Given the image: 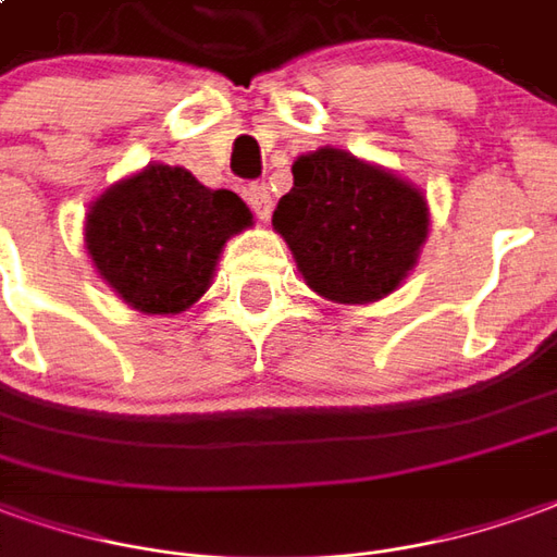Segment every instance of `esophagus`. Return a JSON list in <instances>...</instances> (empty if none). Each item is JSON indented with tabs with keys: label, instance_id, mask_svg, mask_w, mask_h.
Wrapping results in <instances>:
<instances>
[{
	"label": "esophagus",
	"instance_id": "34e87169",
	"mask_svg": "<svg viewBox=\"0 0 557 557\" xmlns=\"http://www.w3.org/2000/svg\"><path fill=\"white\" fill-rule=\"evenodd\" d=\"M245 199H248L251 212H255L260 221H267L272 214V197L263 184H248V187H245Z\"/></svg>",
	"mask_w": 557,
	"mask_h": 557
}]
</instances>
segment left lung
I'll return each mask as SVG.
<instances>
[{
    "mask_svg": "<svg viewBox=\"0 0 557 557\" xmlns=\"http://www.w3.org/2000/svg\"><path fill=\"white\" fill-rule=\"evenodd\" d=\"M290 172L272 227L306 285L336 302H373L400 285L428 239V202L416 187L339 148L300 157Z\"/></svg>",
    "mask_w": 557,
    "mask_h": 557,
    "instance_id": "1",
    "label": "left lung"
}]
</instances>
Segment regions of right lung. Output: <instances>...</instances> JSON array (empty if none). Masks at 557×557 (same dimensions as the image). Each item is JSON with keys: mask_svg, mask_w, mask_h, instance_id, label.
Masks as SVG:
<instances>
[{"mask_svg": "<svg viewBox=\"0 0 557 557\" xmlns=\"http://www.w3.org/2000/svg\"><path fill=\"white\" fill-rule=\"evenodd\" d=\"M251 224L233 190H209L182 166L141 169L87 214V255L126 306L175 315L212 282L224 242Z\"/></svg>", "mask_w": 557, "mask_h": 557, "instance_id": "obj_1", "label": "right lung"}]
</instances>
